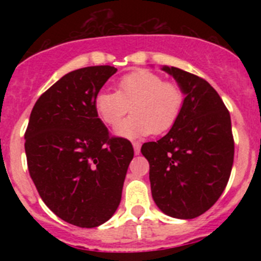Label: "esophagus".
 <instances>
[{"mask_svg":"<svg viewBox=\"0 0 261 261\" xmlns=\"http://www.w3.org/2000/svg\"><path fill=\"white\" fill-rule=\"evenodd\" d=\"M133 149H135V154L137 155V154H140V151H141V144L137 141L133 142Z\"/></svg>","mask_w":261,"mask_h":261,"instance_id":"obj_1","label":"esophagus"}]
</instances>
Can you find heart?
<instances>
[{
	"label": "heart",
	"instance_id": "b5f03b06",
	"mask_svg": "<svg viewBox=\"0 0 261 261\" xmlns=\"http://www.w3.org/2000/svg\"><path fill=\"white\" fill-rule=\"evenodd\" d=\"M183 103L184 94L176 84L163 82L153 71L138 69L120 78L116 93L100 91L94 108L102 123L115 128L130 108L134 115L119 123L116 135L140 138L170 130L180 116Z\"/></svg>",
	"mask_w": 261,
	"mask_h": 261
}]
</instances>
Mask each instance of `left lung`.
Listing matches in <instances>:
<instances>
[{"label":"left lung","mask_w":261,"mask_h":261,"mask_svg":"<svg viewBox=\"0 0 261 261\" xmlns=\"http://www.w3.org/2000/svg\"><path fill=\"white\" fill-rule=\"evenodd\" d=\"M184 94L180 116L156 142H145L151 196L165 214L192 220L211 209L229 181L234 162L231 119L222 99L202 78L162 66Z\"/></svg>","instance_id":"1"}]
</instances>
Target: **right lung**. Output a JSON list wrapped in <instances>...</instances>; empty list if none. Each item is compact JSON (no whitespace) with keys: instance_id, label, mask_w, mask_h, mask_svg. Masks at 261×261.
Here are the masks:
<instances>
[{"instance_id":"obj_1","label":"right lung","mask_w":261,"mask_h":261,"mask_svg":"<svg viewBox=\"0 0 261 261\" xmlns=\"http://www.w3.org/2000/svg\"><path fill=\"white\" fill-rule=\"evenodd\" d=\"M110 65L77 69L36 100L24 133L30 176L48 208L78 227H96L121 200L132 144L111 137L94 108Z\"/></svg>"}]
</instances>
